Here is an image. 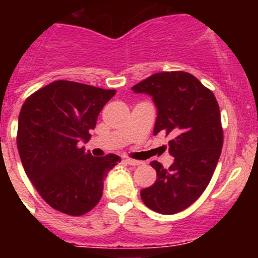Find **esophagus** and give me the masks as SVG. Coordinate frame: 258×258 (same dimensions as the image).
Segmentation results:
<instances>
[{
  "mask_svg": "<svg viewBox=\"0 0 258 258\" xmlns=\"http://www.w3.org/2000/svg\"><path fill=\"white\" fill-rule=\"evenodd\" d=\"M124 161H126V163H128L130 166H139V165H142V161H137V160H132V158H124Z\"/></svg>",
  "mask_w": 258,
  "mask_h": 258,
  "instance_id": "34e87169",
  "label": "esophagus"
}]
</instances>
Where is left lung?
Here are the masks:
<instances>
[{"instance_id": "left-lung-1", "label": "left lung", "mask_w": 258, "mask_h": 258, "mask_svg": "<svg viewBox=\"0 0 258 258\" xmlns=\"http://www.w3.org/2000/svg\"><path fill=\"white\" fill-rule=\"evenodd\" d=\"M132 90L152 96L157 107L153 135L175 136L168 142L175 161L168 168L151 162L157 179L141 189V199L155 212H181L204 194L220 158L223 130L217 100L194 75L183 71L155 74Z\"/></svg>"}]
</instances>
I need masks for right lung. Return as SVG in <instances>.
I'll return each instance as SVG.
<instances>
[{"label": "right lung", "instance_id": "1", "mask_svg": "<svg viewBox=\"0 0 258 258\" xmlns=\"http://www.w3.org/2000/svg\"><path fill=\"white\" fill-rule=\"evenodd\" d=\"M116 90L54 81L33 92L18 117L17 148L27 177L52 209L82 216L100 202L103 179L121 161L93 157L81 140L91 139L103 106Z\"/></svg>", "mask_w": 258, "mask_h": 258}]
</instances>
